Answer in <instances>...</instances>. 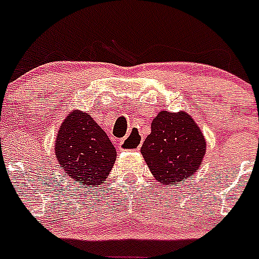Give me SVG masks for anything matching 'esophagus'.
<instances>
[{"mask_svg": "<svg viewBox=\"0 0 259 259\" xmlns=\"http://www.w3.org/2000/svg\"><path fill=\"white\" fill-rule=\"evenodd\" d=\"M140 144H141V139L140 136H137V135L131 134L130 136L124 137L120 143H119V148L122 150H139L140 149Z\"/></svg>", "mask_w": 259, "mask_h": 259, "instance_id": "34e87169", "label": "esophagus"}]
</instances>
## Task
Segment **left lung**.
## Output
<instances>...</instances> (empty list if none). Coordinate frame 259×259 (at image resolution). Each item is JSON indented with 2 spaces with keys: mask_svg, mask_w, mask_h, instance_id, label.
Returning a JSON list of instances; mask_svg holds the SVG:
<instances>
[{
  "mask_svg": "<svg viewBox=\"0 0 259 259\" xmlns=\"http://www.w3.org/2000/svg\"><path fill=\"white\" fill-rule=\"evenodd\" d=\"M152 132L141 146V154L158 183L178 184L189 179L202 166L206 139L200 125L185 111H159Z\"/></svg>",
  "mask_w": 259,
  "mask_h": 259,
  "instance_id": "1",
  "label": "left lung"
}]
</instances>
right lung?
I'll use <instances>...</instances> for the list:
<instances>
[{"instance_id":"add662e5","label":"right lung","mask_w":259,"mask_h":259,"mask_svg":"<svg viewBox=\"0 0 259 259\" xmlns=\"http://www.w3.org/2000/svg\"><path fill=\"white\" fill-rule=\"evenodd\" d=\"M54 152L66 179L89 189L106 182L116 159V150L106 132L80 110L70 111L62 122Z\"/></svg>"}]
</instances>
